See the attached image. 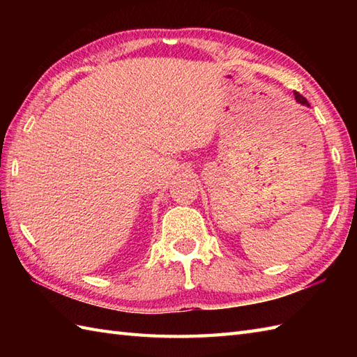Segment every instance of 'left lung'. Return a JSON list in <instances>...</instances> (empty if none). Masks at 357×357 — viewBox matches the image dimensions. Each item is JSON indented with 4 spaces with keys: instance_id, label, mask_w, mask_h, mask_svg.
<instances>
[{
    "instance_id": "obj_1",
    "label": "left lung",
    "mask_w": 357,
    "mask_h": 357,
    "mask_svg": "<svg viewBox=\"0 0 357 357\" xmlns=\"http://www.w3.org/2000/svg\"><path fill=\"white\" fill-rule=\"evenodd\" d=\"M294 98H296V101H298L299 104H302V105H310L308 102H307V100L304 96H302L301 93H298V92H294Z\"/></svg>"
}]
</instances>
